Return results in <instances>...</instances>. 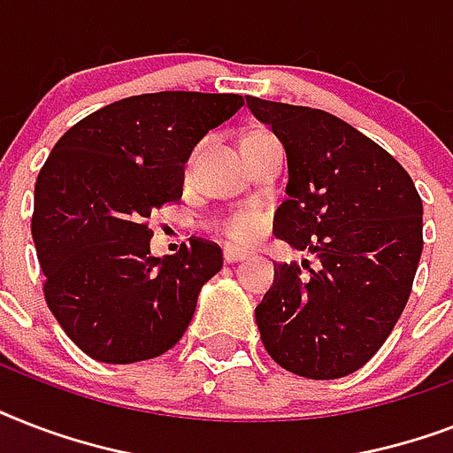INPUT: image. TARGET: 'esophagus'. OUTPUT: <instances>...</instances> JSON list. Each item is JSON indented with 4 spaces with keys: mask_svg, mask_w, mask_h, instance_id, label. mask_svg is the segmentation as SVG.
Returning a JSON list of instances; mask_svg holds the SVG:
<instances>
[{
    "mask_svg": "<svg viewBox=\"0 0 453 453\" xmlns=\"http://www.w3.org/2000/svg\"><path fill=\"white\" fill-rule=\"evenodd\" d=\"M249 254L247 251H242L237 247H226L223 249V261L226 263H240V261H247Z\"/></svg>",
    "mask_w": 453,
    "mask_h": 453,
    "instance_id": "34e87169",
    "label": "esophagus"
}]
</instances>
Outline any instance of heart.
I'll use <instances>...</instances> for the list:
<instances>
[{"label": "heart", "instance_id": "b5f03b06", "mask_svg": "<svg viewBox=\"0 0 453 453\" xmlns=\"http://www.w3.org/2000/svg\"><path fill=\"white\" fill-rule=\"evenodd\" d=\"M258 136V134H249L247 138ZM220 230L234 242H242V244H249L261 237V233L265 230V219H263L258 211H237L233 216H227L223 223H220Z\"/></svg>", "mask_w": 453, "mask_h": 453}]
</instances>
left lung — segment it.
Masks as SVG:
<instances>
[{"instance_id": "1", "label": "left lung", "mask_w": 453, "mask_h": 453, "mask_svg": "<svg viewBox=\"0 0 453 453\" xmlns=\"http://www.w3.org/2000/svg\"><path fill=\"white\" fill-rule=\"evenodd\" d=\"M289 166L275 234L319 258L310 277L275 265L256 305L265 350L287 372L329 380L357 372L407 305L423 251V204L402 164L324 110L247 96ZM308 268V261H303Z\"/></svg>"}]
</instances>
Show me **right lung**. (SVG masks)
Returning a JSON list of instances; mask_svg holds the SVG:
<instances>
[{
	"label": "right lung",
	"instance_id": "1",
	"mask_svg": "<svg viewBox=\"0 0 453 453\" xmlns=\"http://www.w3.org/2000/svg\"><path fill=\"white\" fill-rule=\"evenodd\" d=\"M244 105L237 94L159 91L96 110L53 145L35 185L32 240L44 298L88 357H159L188 329L223 251L190 240L150 254V213L183 195L195 145Z\"/></svg>",
	"mask_w": 453,
	"mask_h": 453
}]
</instances>
